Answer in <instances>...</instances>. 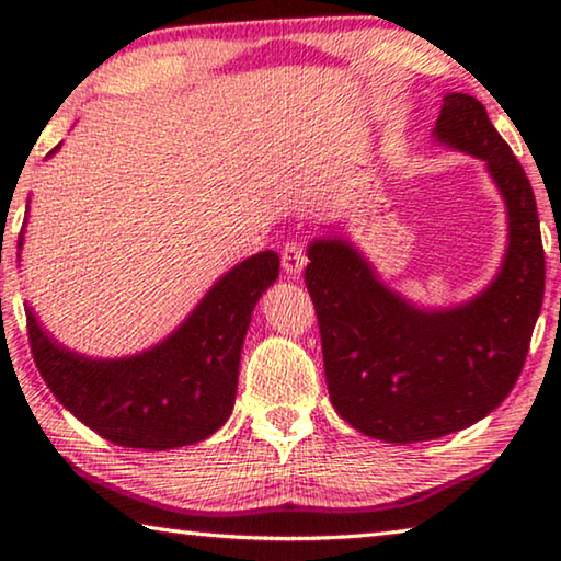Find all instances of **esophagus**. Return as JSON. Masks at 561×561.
Segmentation results:
<instances>
[{
	"instance_id": "1",
	"label": "esophagus",
	"mask_w": 561,
	"mask_h": 561,
	"mask_svg": "<svg viewBox=\"0 0 561 561\" xmlns=\"http://www.w3.org/2000/svg\"><path fill=\"white\" fill-rule=\"evenodd\" d=\"M304 264H307V257H304L301 244L297 242H287L282 250V270L289 274V277H299Z\"/></svg>"
}]
</instances>
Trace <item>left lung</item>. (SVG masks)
I'll use <instances>...</instances> for the list:
<instances>
[{
    "mask_svg": "<svg viewBox=\"0 0 561 561\" xmlns=\"http://www.w3.org/2000/svg\"><path fill=\"white\" fill-rule=\"evenodd\" d=\"M433 136L485 160L507 207V250L485 289L425 309L388 289L344 237L309 244L304 282L314 301L331 403L386 443L470 428L505 401L525 366L545 297V250L525 170L468 93H445Z\"/></svg>",
    "mask_w": 561,
    "mask_h": 561,
    "instance_id": "obj_1",
    "label": "left lung"
}]
</instances>
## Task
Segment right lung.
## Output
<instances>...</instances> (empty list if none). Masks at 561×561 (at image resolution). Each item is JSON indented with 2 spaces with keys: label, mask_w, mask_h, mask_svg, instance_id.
<instances>
[{
  "label": "right lung",
  "mask_w": 561,
  "mask_h": 561,
  "mask_svg": "<svg viewBox=\"0 0 561 561\" xmlns=\"http://www.w3.org/2000/svg\"><path fill=\"white\" fill-rule=\"evenodd\" d=\"M277 277V252L252 254L213 284L173 334L123 358L76 354L39 324L32 307H24L36 368L56 401L101 438L144 450L201 443L232 413L252 311Z\"/></svg>",
  "instance_id": "add662e5"
}]
</instances>
